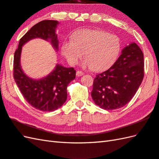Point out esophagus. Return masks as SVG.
<instances>
[{
	"mask_svg": "<svg viewBox=\"0 0 159 159\" xmlns=\"http://www.w3.org/2000/svg\"><path fill=\"white\" fill-rule=\"evenodd\" d=\"M84 75V72H83L82 71H77L76 72V76H83Z\"/></svg>",
	"mask_w": 159,
	"mask_h": 159,
	"instance_id": "esophagus-1",
	"label": "esophagus"
}]
</instances>
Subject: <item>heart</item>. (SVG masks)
I'll return each instance as SVG.
<instances>
[{
    "label": "heart",
    "instance_id": "b5f03b06",
    "mask_svg": "<svg viewBox=\"0 0 159 159\" xmlns=\"http://www.w3.org/2000/svg\"><path fill=\"white\" fill-rule=\"evenodd\" d=\"M120 51V42L115 35L99 30L84 29L77 31L73 40L63 43L61 52L71 65H75L83 57L86 59L84 67L95 71L108 69L116 61Z\"/></svg>",
    "mask_w": 159,
    "mask_h": 159
}]
</instances>
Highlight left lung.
Here are the masks:
<instances>
[{
	"label": "left lung",
	"mask_w": 159,
	"mask_h": 159,
	"mask_svg": "<svg viewBox=\"0 0 159 159\" xmlns=\"http://www.w3.org/2000/svg\"><path fill=\"white\" fill-rule=\"evenodd\" d=\"M143 67V54L137 44L125 47L111 67L95 76L91 91L95 104L107 110L128 104L142 82Z\"/></svg>",
	"instance_id": "1"
}]
</instances>
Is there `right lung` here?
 Segmentation results:
<instances>
[{"mask_svg": "<svg viewBox=\"0 0 159 159\" xmlns=\"http://www.w3.org/2000/svg\"><path fill=\"white\" fill-rule=\"evenodd\" d=\"M59 22L55 20H43L32 26L20 39L14 53L13 77L21 93L30 104L43 112L58 109L67 99V87L75 79L74 68H66L57 64L53 72L46 77L34 80L25 75L20 66L22 46L31 39L40 38L49 40L58 50L59 42L55 29Z\"/></svg>", "mask_w": 159, "mask_h": 159, "instance_id": "add662e5", "label": "right lung"}]
</instances>
